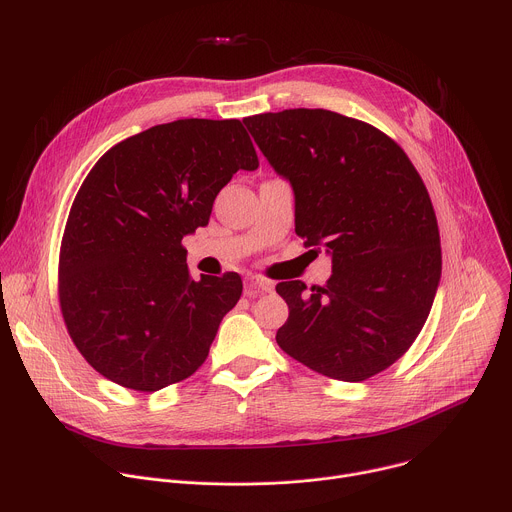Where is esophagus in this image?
Masks as SVG:
<instances>
[{"label":"esophagus","mask_w":512,"mask_h":512,"mask_svg":"<svg viewBox=\"0 0 512 512\" xmlns=\"http://www.w3.org/2000/svg\"><path fill=\"white\" fill-rule=\"evenodd\" d=\"M269 291H273V281H267L263 277H253L249 279L247 287H245V294L249 298H255L257 294H269Z\"/></svg>","instance_id":"esophagus-1"}]
</instances>
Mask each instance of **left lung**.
Masks as SVG:
<instances>
[{"mask_svg": "<svg viewBox=\"0 0 512 512\" xmlns=\"http://www.w3.org/2000/svg\"><path fill=\"white\" fill-rule=\"evenodd\" d=\"M243 123L294 190L296 233L332 259L326 285L310 294L304 281L277 283L289 308L277 344L330 379L385 371L421 332L442 279L423 180L391 137L334 111L285 109Z\"/></svg>", "mask_w": 512, "mask_h": 512, "instance_id": "left-lung-1", "label": "left lung"}]
</instances>
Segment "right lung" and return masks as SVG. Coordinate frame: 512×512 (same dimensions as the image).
I'll return each instance as SVG.
<instances>
[{
    "label": "right lung",
    "mask_w": 512,
    "mask_h": 512,
    "mask_svg": "<svg viewBox=\"0 0 512 512\" xmlns=\"http://www.w3.org/2000/svg\"><path fill=\"white\" fill-rule=\"evenodd\" d=\"M257 168L239 119L156 125L95 164L68 214L58 294L68 334L97 373L152 393L206 360L243 281L192 279L182 239L208 225L233 174Z\"/></svg>",
    "instance_id": "1"
}]
</instances>
